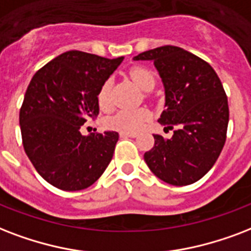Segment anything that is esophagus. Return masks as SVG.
<instances>
[{"instance_id":"esophagus-1","label":"esophagus","mask_w":251,"mask_h":251,"mask_svg":"<svg viewBox=\"0 0 251 251\" xmlns=\"http://www.w3.org/2000/svg\"><path fill=\"white\" fill-rule=\"evenodd\" d=\"M120 136H122V137H132V139H135V137H137V133H132V132H120Z\"/></svg>"}]
</instances>
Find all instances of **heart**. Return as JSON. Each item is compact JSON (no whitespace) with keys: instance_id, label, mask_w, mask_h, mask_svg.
I'll return each instance as SVG.
<instances>
[{"instance_id":"1","label":"heart","mask_w":251,"mask_h":251,"mask_svg":"<svg viewBox=\"0 0 251 251\" xmlns=\"http://www.w3.org/2000/svg\"><path fill=\"white\" fill-rule=\"evenodd\" d=\"M129 75L132 81L143 90L149 85H154L153 75L144 68H133ZM98 103L102 107H107L110 103V81H106L99 89ZM149 118L151 114L145 108H123L108 119V126L123 132H137L144 127Z\"/></svg>"}]
</instances>
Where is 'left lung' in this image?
Wrapping results in <instances>:
<instances>
[{
	"mask_svg": "<svg viewBox=\"0 0 251 251\" xmlns=\"http://www.w3.org/2000/svg\"><path fill=\"white\" fill-rule=\"evenodd\" d=\"M133 60L154 64L165 89L158 123L176 127L170 139L153 135L154 147L144 160L166 183H194L212 169L226 139L229 107L223 83L208 63L179 47H158Z\"/></svg>",
	"mask_w": 251,
	"mask_h": 251,
	"instance_id": "left-lung-1",
	"label": "left lung"
}]
</instances>
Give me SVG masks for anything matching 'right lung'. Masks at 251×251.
<instances>
[{
    "instance_id": "right-lung-1",
    "label": "right lung",
    "mask_w": 251,
    "mask_h": 251,
    "mask_svg": "<svg viewBox=\"0 0 251 251\" xmlns=\"http://www.w3.org/2000/svg\"><path fill=\"white\" fill-rule=\"evenodd\" d=\"M123 59L68 51L31 79L19 111L23 148L36 172L52 186L83 190L110 164L119 133L83 136L79 129L99 114V89Z\"/></svg>"
}]
</instances>
